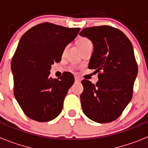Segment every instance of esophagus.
Masks as SVG:
<instances>
[{
    "mask_svg": "<svg viewBox=\"0 0 148 148\" xmlns=\"http://www.w3.org/2000/svg\"><path fill=\"white\" fill-rule=\"evenodd\" d=\"M74 79H75V82H77V83H80V79L79 77H75Z\"/></svg>",
    "mask_w": 148,
    "mask_h": 148,
    "instance_id": "esophagus-1",
    "label": "esophagus"
}]
</instances>
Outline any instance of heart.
I'll list each match as a JSON object with an SVG mask.
<instances>
[{
  "instance_id": "b5f03b06",
  "label": "heart",
  "mask_w": 148,
  "mask_h": 148,
  "mask_svg": "<svg viewBox=\"0 0 148 148\" xmlns=\"http://www.w3.org/2000/svg\"><path fill=\"white\" fill-rule=\"evenodd\" d=\"M77 45L78 46V47L80 48V50L84 49V48L87 47L89 45H92V43L89 39H88L87 38H85V37H80L77 39Z\"/></svg>"
}]
</instances>
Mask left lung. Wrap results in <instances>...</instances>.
I'll return each mask as SVG.
<instances>
[{"label":"left lung","instance_id":"8db88e82","mask_svg":"<svg viewBox=\"0 0 148 148\" xmlns=\"http://www.w3.org/2000/svg\"><path fill=\"white\" fill-rule=\"evenodd\" d=\"M80 35L92 42L89 68L99 73L96 84L82 80V109L95 122H112L122 114L132 97L138 74L133 47L123 32L108 25L86 28Z\"/></svg>","mask_w":148,"mask_h":148}]
</instances>
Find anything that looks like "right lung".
I'll use <instances>...</instances> for the list:
<instances>
[{
	"mask_svg": "<svg viewBox=\"0 0 148 148\" xmlns=\"http://www.w3.org/2000/svg\"><path fill=\"white\" fill-rule=\"evenodd\" d=\"M79 28L43 22L21 38L11 62L13 93L26 116L48 122L59 115L64 99L74 82L70 72L49 77L51 64L59 62L64 48L77 36Z\"/></svg>",
	"mask_w": 148,
	"mask_h": 148,
	"instance_id": "add662e5",
	"label": "right lung"
}]
</instances>
